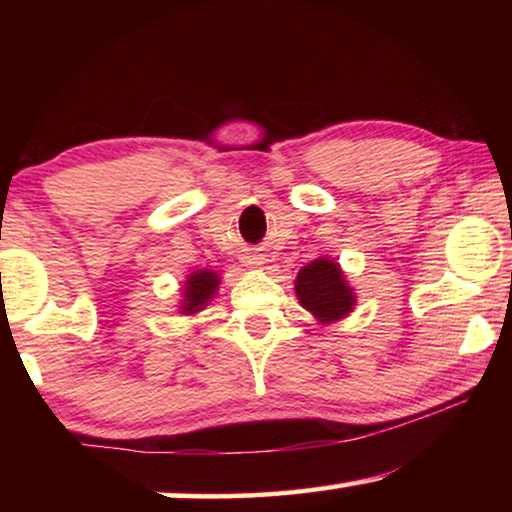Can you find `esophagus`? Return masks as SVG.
<instances>
[{
	"mask_svg": "<svg viewBox=\"0 0 512 512\" xmlns=\"http://www.w3.org/2000/svg\"><path fill=\"white\" fill-rule=\"evenodd\" d=\"M247 265H254V268H258V265H263V258L261 256H249Z\"/></svg>",
	"mask_w": 512,
	"mask_h": 512,
	"instance_id": "34e87169",
	"label": "esophagus"
}]
</instances>
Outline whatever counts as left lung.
Returning a JSON list of instances; mask_svg holds the SVG:
<instances>
[{
  "label": "left lung",
  "instance_id": "left-lung-1",
  "mask_svg": "<svg viewBox=\"0 0 512 512\" xmlns=\"http://www.w3.org/2000/svg\"><path fill=\"white\" fill-rule=\"evenodd\" d=\"M296 293L300 305L319 321L342 319L354 307V293L345 284L338 263L317 258L298 272Z\"/></svg>",
  "mask_w": 512,
  "mask_h": 512
}]
</instances>
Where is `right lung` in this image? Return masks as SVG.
<instances>
[{
	"instance_id": "right-lung-1",
	"label": "right lung",
	"mask_w": 512,
	"mask_h": 512,
	"mask_svg": "<svg viewBox=\"0 0 512 512\" xmlns=\"http://www.w3.org/2000/svg\"><path fill=\"white\" fill-rule=\"evenodd\" d=\"M216 286H219V277L212 270H202L195 272V275L188 277V286H186V296H184V314H193L200 312L202 307L207 305L209 298H214Z\"/></svg>"
}]
</instances>
